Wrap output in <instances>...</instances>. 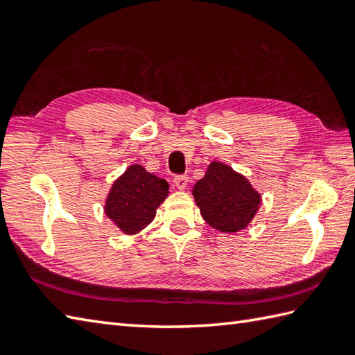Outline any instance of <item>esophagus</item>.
Masks as SVG:
<instances>
[{
	"instance_id": "obj_1",
	"label": "esophagus",
	"mask_w": 355,
	"mask_h": 355,
	"mask_svg": "<svg viewBox=\"0 0 355 355\" xmlns=\"http://www.w3.org/2000/svg\"><path fill=\"white\" fill-rule=\"evenodd\" d=\"M187 183H189V177L187 175H177L173 178V184H175L177 189L180 191H184L187 187Z\"/></svg>"
}]
</instances>
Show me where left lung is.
Segmentation results:
<instances>
[{
	"mask_svg": "<svg viewBox=\"0 0 355 355\" xmlns=\"http://www.w3.org/2000/svg\"><path fill=\"white\" fill-rule=\"evenodd\" d=\"M192 195L205 221L223 233H236L252 223L261 206V193L229 164L212 162Z\"/></svg>",
	"mask_w": 355,
	"mask_h": 355,
	"instance_id": "obj_1",
	"label": "left lung"
}]
</instances>
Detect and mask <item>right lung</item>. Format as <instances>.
Segmentation results:
<instances>
[{"label":"right lung","mask_w":355,"mask_h":355,"mask_svg":"<svg viewBox=\"0 0 355 355\" xmlns=\"http://www.w3.org/2000/svg\"><path fill=\"white\" fill-rule=\"evenodd\" d=\"M168 195L166 180L148 172L141 164H131L112 183L105 200V215L125 235H135L154 220Z\"/></svg>","instance_id":"obj_1"}]
</instances>
